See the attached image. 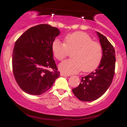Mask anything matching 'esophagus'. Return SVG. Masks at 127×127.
I'll use <instances>...</instances> for the list:
<instances>
[{"mask_svg": "<svg viewBox=\"0 0 127 127\" xmlns=\"http://www.w3.org/2000/svg\"><path fill=\"white\" fill-rule=\"evenodd\" d=\"M60 75H61V76H69V74H64V73H63V72L60 73Z\"/></svg>", "mask_w": 127, "mask_h": 127, "instance_id": "1", "label": "esophagus"}]
</instances>
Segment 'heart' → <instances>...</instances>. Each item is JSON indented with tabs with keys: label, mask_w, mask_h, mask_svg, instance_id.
<instances>
[{
	"label": "heart",
	"mask_w": 127,
	"mask_h": 127,
	"mask_svg": "<svg viewBox=\"0 0 127 127\" xmlns=\"http://www.w3.org/2000/svg\"><path fill=\"white\" fill-rule=\"evenodd\" d=\"M64 43L58 39L53 40L52 50L55 57L63 61L68 55L69 51H72V58L66 60L59 66L61 71L72 74L82 71L88 72L98 67L103 55V47L100 43L93 41V39L84 32H75L65 36Z\"/></svg>",
	"instance_id": "1"
}]
</instances>
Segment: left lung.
Listing matches in <instances>:
<instances>
[{"mask_svg":"<svg viewBox=\"0 0 127 127\" xmlns=\"http://www.w3.org/2000/svg\"><path fill=\"white\" fill-rule=\"evenodd\" d=\"M103 47V55L100 64L95 72L82 77L78 87L73 88L74 95L82 101L98 99L112 83L115 74L116 53L113 45L103 34L97 32Z\"/></svg>","mask_w":127,"mask_h":127,"instance_id":"obj_1","label":"left lung"}]
</instances>
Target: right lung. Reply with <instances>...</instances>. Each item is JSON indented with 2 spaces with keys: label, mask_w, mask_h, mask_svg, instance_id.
I'll list each match as a JSON object with an SVG mask.
<instances>
[{
  "label": "right lung",
  "mask_w": 127,
  "mask_h": 127,
  "mask_svg": "<svg viewBox=\"0 0 127 127\" xmlns=\"http://www.w3.org/2000/svg\"><path fill=\"white\" fill-rule=\"evenodd\" d=\"M59 34L58 28L41 24L29 28L16 40L13 50V72L26 93H45L60 75L52 50V42Z\"/></svg>",
  "instance_id": "right-lung-1"
}]
</instances>
